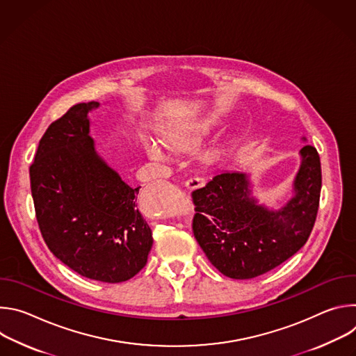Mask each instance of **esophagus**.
<instances>
[{"label": "esophagus", "mask_w": 356, "mask_h": 356, "mask_svg": "<svg viewBox=\"0 0 356 356\" xmlns=\"http://www.w3.org/2000/svg\"><path fill=\"white\" fill-rule=\"evenodd\" d=\"M204 183H206L204 179H201V177H191V179H188V180L186 181V187H187L188 190H194V188H198V187H201V186H204Z\"/></svg>", "instance_id": "1"}]
</instances>
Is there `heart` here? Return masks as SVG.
<instances>
[{
    "instance_id": "b5f03b06",
    "label": "heart",
    "mask_w": 356,
    "mask_h": 356,
    "mask_svg": "<svg viewBox=\"0 0 356 356\" xmlns=\"http://www.w3.org/2000/svg\"><path fill=\"white\" fill-rule=\"evenodd\" d=\"M204 131H206L204 124H191V125H184V127H176V128L168 129L163 134V139L166 143H169L173 147H186V146L195 145L201 139ZM142 146H143L145 154L152 161H156V162L169 161V150L163 145V142H161L159 139L146 136L142 140Z\"/></svg>"
}]
</instances>
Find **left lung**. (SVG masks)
Returning a JSON list of instances; mask_svg holds the SVG:
<instances>
[{
    "mask_svg": "<svg viewBox=\"0 0 356 356\" xmlns=\"http://www.w3.org/2000/svg\"><path fill=\"white\" fill-rule=\"evenodd\" d=\"M300 161L291 195L280 209L253 195L249 175L242 172L217 173L193 191L194 236L224 276L239 280L261 276L307 242L318 211L321 163L310 145L300 149Z\"/></svg>",
    "mask_w": 356,
    "mask_h": 356,
    "instance_id": "obj_1",
    "label": "left lung"
}]
</instances>
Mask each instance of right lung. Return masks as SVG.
<instances>
[{
  "label": "right lung",
  "mask_w": 356,
  "mask_h": 356,
  "mask_svg": "<svg viewBox=\"0 0 356 356\" xmlns=\"http://www.w3.org/2000/svg\"><path fill=\"white\" fill-rule=\"evenodd\" d=\"M97 101L73 106L42 136L29 169L42 236L79 275L121 283L147 262L154 238L128 186L95 149L88 114Z\"/></svg>",
  "instance_id": "add662e5"
}]
</instances>
